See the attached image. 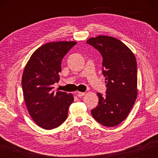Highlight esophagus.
I'll return each mask as SVG.
<instances>
[{
  "label": "esophagus",
  "instance_id": "obj_1",
  "mask_svg": "<svg viewBox=\"0 0 158 158\" xmlns=\"http://www.w3.org/2000/svg\"><path fill=\"white\" fill-rule=\"evenodd\" d=\"M84 95H85L84 92H77V96H78V97H81V96H83Z\"/></svg>",
  "mask_w": 158,
  "mask_h": 158
}]
</instances>
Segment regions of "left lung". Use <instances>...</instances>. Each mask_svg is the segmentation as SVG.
I'll return each instance as SVG.
<instances>
[{"mask_svg":"<svg viewBox=\"0 0 158 158\" xmlns=\"http://www.w3.org/2000/svg\"><path fill=\"white\" fill-rule=\"evenodd\" d=\"M102 56L106 96L97 93L98 105L91 110L97 122L114 127L125 119L137 97V64L132 52L119 40L100 35L86 42Z\"/></svg>","mask_w":158,"mask_h":158,"instance_id":"8db88e82","label":"left lung"}]
</instances>
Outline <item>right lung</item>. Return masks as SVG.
Here are the masks:
<instances>
[{"mask_svg": "<svg viewBox=\"0 0 158 158\" xmlns=\"http://www.w3.org/2000/svg\"><path fill=\"white\" fill-rule=\"evenodd\" d=\"M75 41L48 43L32 53L23 72L22 85L28 111L39 126L52 130L66 119L72 94L53 92L60 80L61 62Z\"/></svg>", "mask_w": 158, "mask_h": 158, "instance_id": "add662e5", "label": "right lung"}]
</instances>
